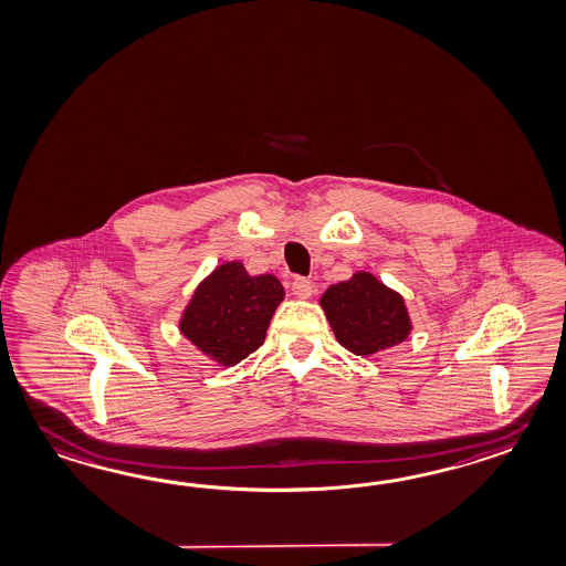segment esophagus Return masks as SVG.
<instances>
[{"label": "esophagus", "instance_id": "esophagus-1", "mask_svg": "<svg viewBox=\"0 0 566 566\" xmlns=\"http://www.w3.org/2000/svg\"><path fill=\"white\" fill-rule=\"evenodd\" d=\"M292 292H294L298 298H311V296H313V282L306 280V277H294Z\"/></svg>", "mask_w": 566, "mask_h": 566}]
</instances>
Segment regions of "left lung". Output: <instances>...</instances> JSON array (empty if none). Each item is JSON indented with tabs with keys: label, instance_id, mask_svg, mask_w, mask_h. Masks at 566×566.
I'll return each mask as SVG.
<instances>
[{
	"label": "left lung",
	"instance_id": "obj_1",
	"mask_svg": "<svg viewBox=\"0 0 566 566\" xmlns=\"http://www.w3.org/2000/svg\"><path fill=\"white\" fill-rule=\"evenodd\" d=\"M328 325L345 349L374 355L408 339L412 323L403 298L369 272L328 286L321 296Z\"/></svg>",
	"mask_w": 566,
	"mask_h": 566
}]
</instances>
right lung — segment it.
<instances>
[{"instance_id":"1","label":"right lung","mask_w":566,"mask_h":566,"mask_svg":"<svg viewBox=\"0 0 566 566\" xmlns=\"http://www.w3.org/2000/svg\"><path fill=\"white\" fill-rule=\"evenodd\" d=\"M282 301L276 276H250L241 262H226L197 286L178 327L199 352L231 367L264 343Z\"/></svg>"}]
</instances>
